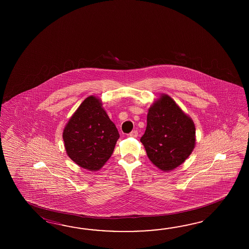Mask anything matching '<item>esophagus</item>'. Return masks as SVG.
Wrapping results in <instances>:
<instances>
[{
  "instance_id": "obj_1",
  "label": "esophagus",
  "mask_w": 249,
  "mask_h": 249,
  "mask_svg": "<svg viewBox=\"0 0 249 249\" xmlns=\"http://www.w3.org/2000/svg\"><path fill=\"white\" fill-rule=\"evenodd\" d=\"M131 137L132 138H137L138 136V132L137 131H132L130 134H129Z\"/></svg>"
}]
</instances>
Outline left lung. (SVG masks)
I'll return each instance as SVG.
<instances>
[{
	"label": "left lung",
	"instance_id": "obj_1",
	"mask_svg": "<svg viewBox=\"0 0 249 249\" xmlns=\"http://www.w3.org/2000/svg\"><path fill=\"white\" fill-rule=\"evenodd\" d=\"M141 142L152 164L170 172L182 164L195 148V124L170 96L162 93L148 108Z\"/></svg>",
	"mask_w": 249,
	"mask_h": 249
}]
</instances>
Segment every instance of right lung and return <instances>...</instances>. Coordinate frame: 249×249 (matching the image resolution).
<instances>
[{"label":"right lung","instance_id":"1","mask_svg":"<svg viewBox=\"0 0 249 249\" xmlns=\"http://www.w3.org/2000/svg\"><path fill=\"white\" fill-rule=\"evenodd\" d=\"M66 152L75 164L94 172L111 157L119 133L96 96L81 103L64 128Z\"/></svg>","mask_w":249,"mask_h":249}]
</instances>
